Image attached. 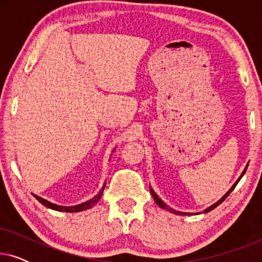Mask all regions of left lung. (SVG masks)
Instances as JSON below:
<instances>
[{"instance_id":"obj_1","label":"left lung","mask_w":262,"mask_h":262,"mask_svg":"<svg viewBox=\"0 0 262 262\" xmlns=\"http://www.w3.org/2000/svg\"><path fill=\"white\" fill-rule=\"evenodd\" d=\"M247 167H248V166H246V168H245V169H243V171H242V174H241V175H239V178L237 179V181H236V182H235V184L231 186V188H230V189H229V191H228L227 193H225V194H224L223 196H222V198H221L220 200H218V202H216V203H214V204H213V205H211L210 207H207V209H205V210H204V211H203V212H204V213H206V212H210V211H211V210H213V209H214V207H217L218 205H220V204H222V203H223V202H224V200H225V198H227V196H228L229 194H230V193L232 192V189H234V188H235V186H236V185H237V182H238L239 180H241V178L243 177V175H245V173H246V170H247ZM150 193H151V195H152V198H154V200H155V203L157 204V205H159V206L161 207V209H163V210H167V211H169V212H171V213H174V214H181V216H187V214H196V213H191V212H180V211H177V210L171 209V207H169V206H168V205H167V204H166V203H164V202H163V200H162V199H161V198H160V196H159V195H157L155 192H154V189H152L151 187H150ZM198 213H200V212H198Z\"/></svg>"}]
</instances>
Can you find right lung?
Instances as JSON below:
<instances>
[{"instance_id":"add662e5","label":"right lung","mask_w":262,"mask_h":262,"mask_svg":"<svg viewBox=\"0 0 262 262\" xmlns=\"http://www.w3.org/2000/svg\"><path fill=\"white\" fill-rule=\"evenodd\" d=\"M113 151H114V149H113ZM105 186H106V184H103L102 188L100 189L98 194H96L95 196H93L92 199H89V200H87V202H84V203H82V204H78V205H73V206L57 205V204H53L51 202H49V200L41 198V196H39L37 194H33V195L35 196V199H37L39 203H41L42 205L46 206V207H49V209H51V210L60 211V212H80V211H84V210L91 209V207L94 206L95 204L98 203L100 199H101V195H102V193H103V189H105Z\"/></svg>"}]
</instances>
